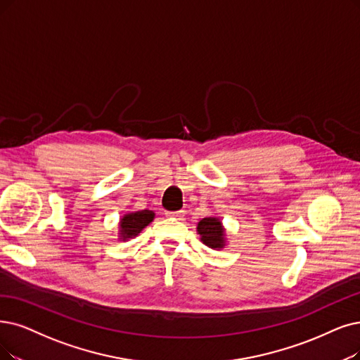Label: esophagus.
I'll list each match as a JSON object with an SVG mask.
<instances>
[{
  "label": "esophagus",
  "mask_w": 360,
  "mask_h": 360,
  "mask_svg": "<svg viewBox=\"0 0 360 360\" xmlns=\"http://www.w3.org/2000/svg\"><path fill=\"white\" fill-rule=\"evenodd\" d=\"M169 219H181L183 217V211H176V212H167Z\"/></svg>",
  "instance_id": "obj_1"
}]
</instances>
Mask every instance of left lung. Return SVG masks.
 <instances>
[{
  "label": "left lung",
  "instance_id": "obj_1",
  "mask_svg": "<svg viewBox=\"0 0 360 360\" xmlns=\"http://www.w3.org/2000/svg\"><path fill=\"white\" fill-rule=\"evenodd\" d=\"M196 232L200 236L202 243L211 250H223L227 243V235L226 229L217 215H211V217H205L199 220L196 226Z\"/></svg>",
  "mask_w": 360,
  "mask_h": 360
}]
</instances>
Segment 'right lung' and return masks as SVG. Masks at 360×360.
<instances>
[{
    "mask_svg": "<svg viewBox=\"0 0 360 360\" xmlns=\"http://www.w3.org/2000/svg\"><path fill=\"white\" fill-rule=\"evenodd\" d=\"M153 219L155 212L152 210H140L124 214L118 223V239L128 240L131 238H136L143 229L153 221Z\"/></svg>",
    "mask_w": 360,
    "mask_h": 360,
    "instance_id": "1",
    "label": "right lung"
}]
</instances>
